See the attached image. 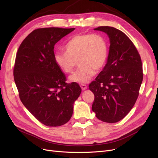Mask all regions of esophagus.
<instances>
[{"label":"esophagus","mask_w":158,"mask_h":158,"mask_svg":"<svg viewBox=\"0 0 158 158\" xmlns=\"http://www.w3.org/2000/svg\"><path fill=\"white\" fill-rule=\"evenodd\" d=\"M80 86H81V89H82V90H85V89H86L87 88H88L87 86H86V85H84V84L81 85Z\"/></svg>","instance_id":"obj_1"}]
</instances>
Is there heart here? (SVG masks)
I'll return each mask as SVG.
<instances>
[{
    "label": "heart",
    "instance_id": "1",
    "mask_svg": "<svg viewBox=\"0 0 158 158\" xmlns=\"http://www.w3.org/2000/svg\"><path fill=\"white\" fill-rule=\"evenodd\" d=\"M65 51L56 52L54 62L63 72L70 73L78 61L79 68L69 77L78 83H86L94 76L95 70H102L108 56L106 41L98 35H75L66 44Z\"/></svg>",
    "mask_w": 158,
    "mask_h": 158
}]
</instances>
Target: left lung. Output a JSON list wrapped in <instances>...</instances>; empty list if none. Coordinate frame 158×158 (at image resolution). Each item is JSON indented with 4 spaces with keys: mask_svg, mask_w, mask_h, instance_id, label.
Returning a JSON list of instances; mask_svg holds the SVG:
<instances>
[{
    "mask_svg": "<svg viewBox=\"0 0 158 158\" xmlns=\"http://www.w3.org/2000/svg\"><path fill=\"white\" fill-rule=\"evenodd\" d=\"M94 30L107 34L110 46L102 71L89 85L95 96L92 108L98 120L115 123L126 117L137 100L143 81L142 60L122 31L109 26Z\"/></svg>",
    "mask_w": 158,
    "mask_h": 158,
    "instance_id": "left-lung-1",
    "label": "left lung"
}]
</instances>
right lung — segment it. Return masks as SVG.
<instances>
[{
	"label": "right lung",
	"instance_id": "add662e5",
	"mask_svg": "<svg viewBox=\"0 0 158 158\" xmlns=\"http://www.w3.org/2000/svg\"><path fill=\"white\" fill-rule=\"evenodd\" d=\"M74 29H36L24 39L16 54L13 75L20 100L47 126L58 127L68 122L81 93L76 82L66 83L64 74L54 60L55 44Z\"/></svg>",
	"mask_w": 158,
	"mask_h": 158
}]
</instances>
